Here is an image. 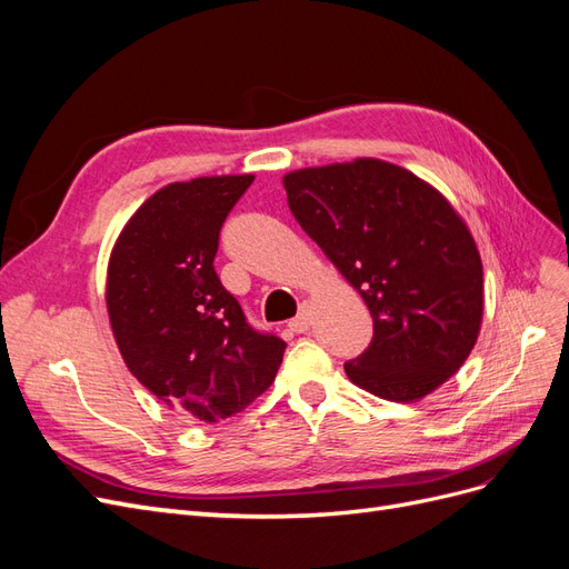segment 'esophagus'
I'll return each instance as SVG.
<instances>
[{
  "label": "esophagus",
  "instance_id": "esophagus-1",
  "mask_svg": "<svg viewBox=\"0 0 569 569\" xmlns=\"http://www.w3.org/2000/svg\"><path fill=\"white\" fill-rule=\"evenodd\" d=\"M311 322H313L311 306L303 303V306H301V311H299V316L289 320V330H291V332H299V335H301V332H308V330H311Z\"/></svg>",
  "mask_w": 569,
  "mask_h": 569
}]
</instances>
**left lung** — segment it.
I'll return each instance as SVG.
<instances>
[{"mask_svg":"<svg viewBox=\"0 0 569 569\" xmlns=\"http://www.w3.org/2000/svg\"><path fill=\"white\" fill-rule=\"evenodd\" d=\"M287 203L303 232L363 297L370 347L349 380L412 403L460 370L485 316L475 237L437 187L382 159L291 170Z\"/></svg>","mask_w":569,"mask_h":569,"instance_id":"8db88e82","label":"left lung"}]
</instances>
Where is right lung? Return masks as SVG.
<instances>
[{
  "instance_id": "1",
  "label": "right lung",
  "mask_w": 569,
  "mask_h": 569,
  "mask_svg": "<svg viewBox=\"0 0 569 569\" xmlns=\"http://www.w3.org/2000/svg\"><path fill=\"white\" fill-rule=\"evenodd\" d=\"M251 182L211 176L161 187L109 256L107 311L128 370L199 422L242 412L274 382L287 349L253 330L213 268L222 222Z\"/></svg>"
}]
</instances>
